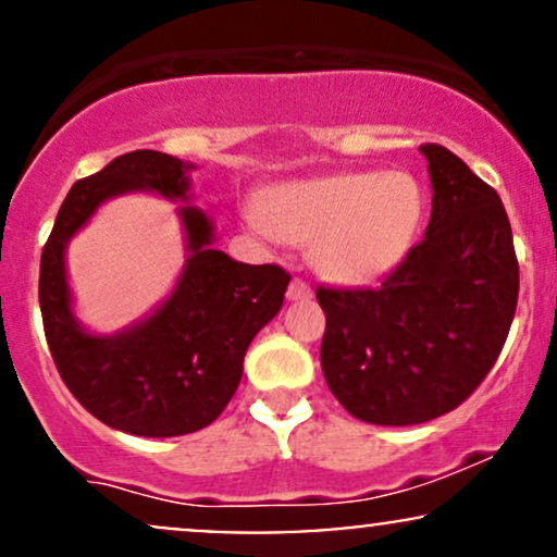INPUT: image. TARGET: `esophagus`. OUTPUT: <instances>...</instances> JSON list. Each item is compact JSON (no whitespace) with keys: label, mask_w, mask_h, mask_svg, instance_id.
Returning <instances> with one entry per match:
<instances>
[{"label":"esophagus","mask_w":557,"mask_h":557,"mask_svg":"<svg viewBox=\"0 0 557 557\" xmlns=\"http://www.w3.org/2000/svg\"><path fill=\"white\" fill-rule=\"evenodd\" d=\"M306 298H311L309 283L300 277H293L290 287H287V300H306Z\"/></svg>","instance_id":"esophagus-1"}]
</instances>
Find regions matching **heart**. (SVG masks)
Masks as SVG:
<instances>
[{
    "label": "heart",
    "instance_id": "b5f03b06",
    "mask_svg": "<svg viewBox=\"0 0 557 557\" xmlns=\"http://www.w3.org/2000/svg\"><path fill=\"white\" fill-rule=\"evenodd\" d=\"M424 196L406 172H337L274 188L253 227L287 243L314 240V267L330 283L361 287L406 257Z\"/></svg>",
    "mask_w": 557,
    "mask_h": 557
}]
</instances>
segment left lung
I'll return each instance as SVG.
<instances>
[{
  "label": "left lung",
  "instance_id": "left-lung-1",
  "mask_svg": "<svg viewBox=\"0 0 557 557\" xmlns=\"http://www.w3.org/2000/svg\"><path fill=\"white\" fill-rule=\"evenodd\" d=\"M424 240L376 287H317L327 317L322 372L350 417L411 426L469 398L500 356L519 259L500 196L445 146L424 144Z\"/></svg>",
  "mask_w": 557,
  "mask_h": 557
}]
</instances>
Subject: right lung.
I'll return each mask as SVG.
<instances>
[{
	"instance_id": "add662e5",
	"label": "right lung",
	"mask_w": 557,
	"mask_h": 557,
	"mask_svg": "<svg viewBox=\"0 0 557 557\" xmlns=\"http://www.w3.org/2000/svg\"><path fill=\"white\" fill-rule=\"evenodd\" d=\"M188 170L194 164L151 149L112 159L70 188L41 251L38 304L57 372L88 413L138 437H177L220 417L238 389L248 345L283 309L290 283L283 267L240 264L216 251L209 216L181 207L188 261L172 296L117 335L81 327L67 285V240L112 196L154 190L188 201Z\"/></svg>"
}]
</instances>
